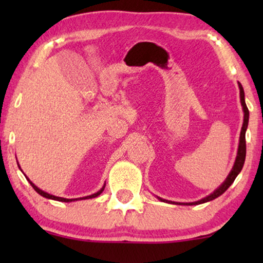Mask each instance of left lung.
I'll return each instance as SVG.
<instances>
[{
    "instance_id": "obj_1",
    "label": "left lung",
    "mask_w": 263,
    "mask_h": 263,
    "mask_svg": "<svg viewBox=\"0 0 263 263\" xmlns=\"http://www.w3.org/2000/svg\"><path fill=\"white\" fill-rule=\"evenodd\" d=\"M238 87H239V95H240V104L243 106V112H244V120H243V125H242V130H240V136H239V145H238V151H237V157L235 160V164H233V167L231 172H230L228 177L224 181V183L219 186L218 189H215L213 193L210 194V195L203 197L200 201H196V202H188V203H181V202H171V203H177V204H188V206H193V204H201L204 202H208V201H212L214 199H217L218 196H220L221 194H224L230 185L232 184L233 181H235L237 176L240 172V170L243 168L244 161H246V153H247V146H246V132L248 128V122H249V110H248L247 104H246V99H244V89L242 87V85L238 82ZM160 201L163 202H170L167 200H163L160 197H158Z\"/></svg>"
}]
</instances>
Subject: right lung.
Listing matches in <instances>:
<instances>
[{
  "label": "right lung",
  "instance_id": "add662e5",
  "mask_svg": "<svg viewBox=\"0 0 263 263\" xmlns=\"http://www.w3.org/2000/svg\"><path fill=\"white\" fill-rule=\"evenodd\" d=\"M27 178V177H26ZM27 181L30 182V184L33 186V189L35 190V192H37L39 195H42V196H44V197H46V199H51V200H56V201H61V202H71V201H78V200H86V199H93V197H97L98 195H100V194L103 193V190H104V188H105V184L103 185V188L99 190V192H97L96 194H92V195H89V196H85V197H79V199H64V197H59V196H55V195H51V194H49V193H45V192H43L42 189H39L38 186H35L33 183H32L30 179L27 178Z\"/></svg>",
  "mask_w": 263,
  "mask_h": 263
}]
</instances>
